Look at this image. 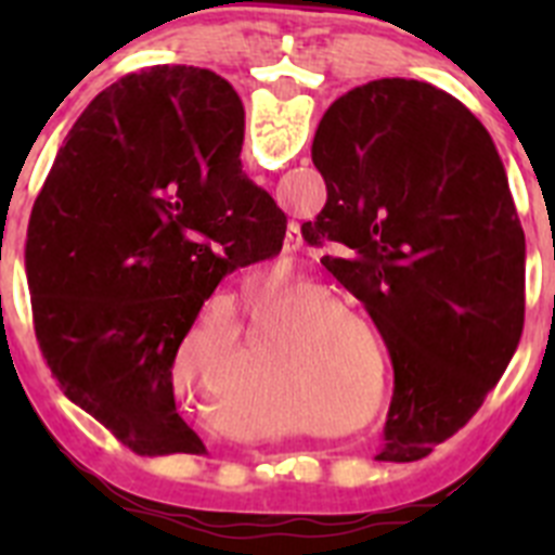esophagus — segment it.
<instances>
[{
    "label": "esophagus",
    "instance_id": "1",
    "mask_svg": "<svg viewBox=\"0 0 555 555\" xmlns=\"http://www.w3.org/2000/svg\"><path fill=\"white\" fill-rule=\"evenodd\" d=\"M294 233H297V230H294ZM288 242H292V247H300V238H297V235L288 233Z\"/></svg>",
    "mask_w": 555,
    "mask_h": 555
}]
</instances>
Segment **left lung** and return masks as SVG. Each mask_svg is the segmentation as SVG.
Masks as SVG:
<instances>
[{"label": "left lung", "mask_w": 555, "mask_h": 555, "mask_svg": "<svg viewBox=\"0 0 555 555\" xmlns=\"http://www.w3.org/2000/svg\"><path fill=\"white\" fill-rule=\"evenodd\" d=\"M327 185L302 224L389 347L380 461L453 436L506 372L526 322V233L487 127L430 82L386 77L338 96L311 146Z\"/></svg>", "instance_id": "1"}]
</instances>
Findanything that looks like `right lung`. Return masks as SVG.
<instances>
[{
    "instance_id": "add662e5",
    "label": "right lung",
    "mask_w": 555,
    "mask_h": 555,
    "mask_svg": "<svg viewBox=\"0 0 555 555\" xmlns=\"http://www.w3.org/2000/svg\"><path fill=\"white\" fill-rule=\"evenodd\" d=\"M244 107L197 66H152L82 111L33 205L36 338L68 400L141 455L194 453L171 364L235 267L281 253L283 214L242 171Z\"/></svg>"
}]
</instances>
